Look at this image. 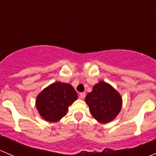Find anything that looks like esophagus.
Returning a JSON list of instances; mask_svg holds the SVG:
<instances>
[{
	"mask_svg": "<svg viewBox=\"0 0 156 156\" xmlns=\"http://www.w3.org/2000/svg\"><path fill=\"white\" fill-rule=\"evenodd\" d=\"M85 96H86V94L85 93H81V94H80V98H81V99H84V97H85Z\"/></svg>",
	"mask_w": 156,
	"mask_h": 156,
	"instance_id": "1",
	"label": "esophagus"
}]
</instances>
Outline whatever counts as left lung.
Returning a JSON list of instances; mask_svg holds the SVG:
<instances>
[{"label": "left lung", "instance_id": "obj_1", "mask_svg": "<svg viewBox=\"0 0 156 156\" xmlns=\"http://www.w3.org/2000/svg\"><path fill=\"white\" fill-rule=\"evenodd\" d=\"M93 117L100 123L106 124L115 119L122 109V99L114 87L101 81L95 84L85 97Z\"/></svg>", "mask_w": 156, "mask_h": 156}]
</instances>
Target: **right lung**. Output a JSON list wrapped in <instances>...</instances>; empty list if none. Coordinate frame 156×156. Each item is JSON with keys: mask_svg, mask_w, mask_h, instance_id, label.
Wrapping results in <instances>:
<instances>
[{"mask_svg": "<svg viewBox=\"0 0 156 156\" xmlns=\"http://www.w3.org/2000/svg\"><path fill=\"white\" fill-rule=\"evenodd\" d=\"M78 99L72 85L54 82L43 90L36 99V107L40 115L50 122H56L66 115L69 106Z\"/></svg>", "mask_w": 156, "mask_h": 156, "instance_id": "right-lung-1", "label": "right lung"}]
</instances>
